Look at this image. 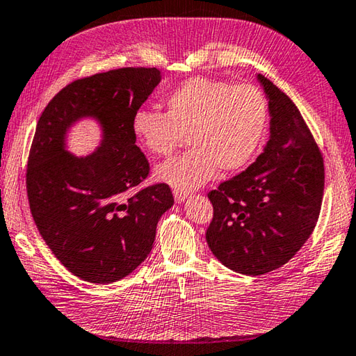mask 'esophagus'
<instances>
[{
    "label": "esophagus",
    "instance_id": "34e87169",
    "mask_svg": "<svg viewBox=\"0 0 356 356\" xmlns=\"http://www.w3.org/2000/svg\"><path fill=\"white\" fill-rule=\"evenodd\" d=\"M188 196H190V193L174 190V199H176V202H179V204H182V202H185L188 199Z\"/></svg>",
    "mask_w": 356,
    "mask_h": 356
}]
</instances>
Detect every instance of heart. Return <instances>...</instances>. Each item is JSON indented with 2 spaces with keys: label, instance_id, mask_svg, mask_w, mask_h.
Segmentation results:
<instances>
[{
  "label": "heart",
  "instance_id": "heart-1",
  "mask_svg": "<svg viewBox=\"0 0 356 356\" xmlns=\"http://www.w3.org/2000/svg\"><path fill=\"white\" fill-rule=\"evenodd\" d=\"M165 114L138 109L131 129L154 156H170L186 140L191 151L157 166L160 182L193 191L218 171L233 172L253 157L267 122V102L253 85L197 76L166 97Z\"/></svg>",
  "mask_w": 356,
  "mask_h": 356
}]
</instances>
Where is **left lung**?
<instances>
[{
    "label": "left lung",
    "instance_id": "left-lung-1",
    "mask_svg": "<svg viewBox=\"0 0 356 356\" xmlns=\"http://www.w3.org/2000/svg\"><path fill=\"white\" fill-rule=\"evenodd\" d=\"M270 140L256 162L208 193L207 242L229 270L264 275L280 268L309 239L321 211L324 160L296 104L264 75Z\"/></svg>",
    "mask_w": 356,
    "mask_h": 356
}]
</instances>
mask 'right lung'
Here are the masks:
<instances>
[{
	"instance_id": "1",
	"label": "right lung",
	"mask_w": 356,
	"mask_h": 356,
	"mask_svg": "<svg viewBox=\"0 0 356 356\" xmlns=\"http://www.w3.org/2000/svg\"><path fill=\"white\" fill-rule=\"evenodd\" d=\"M160 81L157 67H122L75 80L47 103L27 159L26 188L41 238L72 275L94 284L128 276L149 254L157 222L174 197L166 184L128 196L149 174L136 145L132 117ZM81 116L104 128L102 146L86 158L64 148Z\"/></svg>"
}]
</instances>
